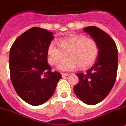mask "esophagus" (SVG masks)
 Masks as SVG:
<instances>
[{
  "instance_id": "1",
  "label": "esophagus",
  "mask_w": 126,
  "mask_h": 126,
  "mask_svg": "<svg viewBox=\"0 0 126 126\" xmlns=\"http://www.w3.org/2000/svg\"><path fill=\"white\" fill-rule=\"evenodd\" d=\"M70 75V74H65V73H62V77H66Z\"/></svg>"
}]
</instances>
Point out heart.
Returning a JSON list of instances; mask_svg holds the SVG:
<instances>
[{"label":"heart","mask_w":126,"mask_h":126,"mask_svg":"<svg viewBox=\"0 0 126 126\" xmlns=\"http://www.w3.org/2000/svg\"><path fill=\"white\" fill-rule=\"evenodd\" d=\"M58 45L53 41L49 44L47 62L49 64L54 65L66 54L68 57L57 65V69L62 71L73 70L79 65L81 69L88 68L99 55V46L96 41L83 35L76 34L62 38Z\"/></svg>","instance_id":"1"}]
</instances>
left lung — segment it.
Returning a JSON list of instances; mask_svg holds the SVG:
<instances>
[{
	"instance_id": "8db88e82",
	"label": "left lung",
	"mask_w": 126,
	"mask_h": 126,
	"mask_svg": "<svg viewBox=\"0 0 126 126\" xmlns=\"http://www.w3.org/2000/svg\"><path fill=\"white\" fill-rule=\"evenodd\" d=\"M84 32L97 43L99 55L86 73L76 74L79 83L74 87V90L82 102L94 105L108 95L115 83L118 69V50L114 40L98 27H85Z\"/></svg>"
}]
</instances>
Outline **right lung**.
<instances>
[{"label": "right lung", "mask_w": 126, "mask_h": 126, "mask_svg": "<svg viewBox=\"0 0 126 126\" xmlns=\"http://www.w3.org/2000/svg\"><path fill=\"white\" fill-rule=\"evenodd\" d=\"M52 33L32 27L13 43L9 66L12 85L17 94L28 104L38 106L50 98L62 76L52 72L47 62V47Z\"/></svg>", "instance_id": "obj_1"}]
</instances>
